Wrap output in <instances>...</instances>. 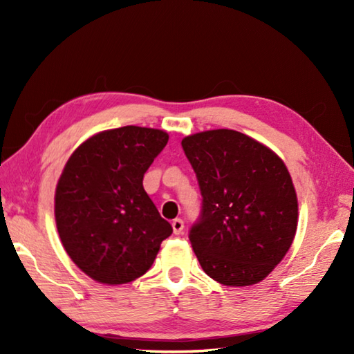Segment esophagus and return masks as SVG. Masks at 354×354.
Returning <instances> with one entry per match:
<instances>
[{
  "instance_id": "obj_1",
  "label": "esophagus",
  "mask_w": 354,
  "mask_h": 354,
  "mask_svg": "<svg viewBox=\"0 0 354 354\" xmlns=\"http://www.w3.org/2000/svg\"><path fill=\"white\" fill-rule=\"evenodd\" d=\"M171 227H173V232H175L176 236L181 234L183 230H184V221L181 218H175L171 221Z\"/></svg>"
}]
</instances>
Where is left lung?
I'll return each instance as SVG.
<instances>
[{
	"instance_id": "8db88e82",
	"label": "left lung",
	"mask_w": 354,
	"mask_h": 354,
	"mask_svg": "<svg viewBox=\"0 0 354 354\" xmlns=\"http://www.w3.org/2000/svg\"><path fill=\"white\" fill-rule=\"evenodd\" d=\"M203 196L189 239L203 270L220 284L251 286L283 261L297 232L298 201L277 154L232 129L184 137Z\"/></svg>"
}]
</instances>
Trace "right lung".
<instances>
[{"label":"right lung","mask_w":354,"mask_h":354,"mask_svg":"<svg viewBox=\"0 0 354 354\" xmlns=\"http://www.w3.org/2000/svg\"><path fill=\"white\" fill-rule=\"evenodd\" d=\"M169 134L123 127L76 148L59 178L55 215L67 254L92 279L127 284L153 266L173 232L143 189V175Z\"/></svg>","instance_id":"add662e5"}]
</instances>
